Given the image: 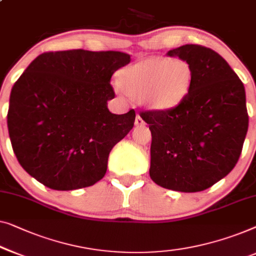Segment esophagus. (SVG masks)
I'll use <instances>...</instances> for the list:
<instances>
[{
	"label": "esophagus",
	"mask_w": 256,
	"mask_h": 256,
	"mask_svg": "<svg viewBox=\"0 0 256 256\" xmlns=\"http://www.w3.org/2000/svg\"><path fill=\"white\" fill-rule=\"evenodd\" d=\"M135 124H136V126H143V124H144V121H143L142 116H140V114H137V116H136V119H135Z\"/></svg>",
	"instance_id": "1"
}]
</instances>
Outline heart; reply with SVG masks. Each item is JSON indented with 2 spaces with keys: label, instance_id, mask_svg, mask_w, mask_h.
Here are the masks:
<instances>
[{
  "label": "heart",
  "instance_id": "1",
  "mask_svg": "<svg viewBox=\"0 0 256 256\" xmlns=\"http://www.w3.org/2000/svg\"><path fill=\"white\" fill-rule=\"evenodd\" d=\"M194 72L187 61L164 56L149 58L124 69L116 90L124 97L140 98L148 108L171 110L190 94Z\"/></svg>",
  "mask_w": 256,
  "mask_h": 256
}]
</instances>
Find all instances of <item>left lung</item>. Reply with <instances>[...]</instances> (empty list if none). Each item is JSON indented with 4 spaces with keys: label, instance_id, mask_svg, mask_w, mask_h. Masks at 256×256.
<instances>
[{
    "label": "left lung",
    "instance_id": "left-lung-1",
    "mask_svg": "<svg viewBox=\"0 0 256 256\" xmlns=\"http://www.w3.org/2000/svg\"><path fill=\"white\" fill-rule=\"evenodd\" d=\"M168 56L194 72L190 94L176 108L140 114L149 124L150 178L184 192L204 190L232 171L248 129L245 86L226 61L200 45H184Z\"/></svg>",
    "mask_w": 256,
    "mask_h": 256
}]
</instances>
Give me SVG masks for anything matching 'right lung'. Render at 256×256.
I'll return each instance as SVG.
<instances>
[{"label": "right lung", "instance_id": "right-lung-1", "mask_svg": "<svg viewBox=\"0 0 256 256\" xmlns=\"http://www.w3.org/2000/svg\"><path fill=\"white\" fill-rule=\"evenodd\" d=\"M130 62L121 52L72 50L40 54L12 86L8 129L25 171L55 190L102 179L110 150L132 130L135 110L113 114L110 78Z\"/></svg>", "mask_w": 256, "mask_h": 256}]
</instances>
